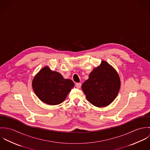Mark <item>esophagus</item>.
<instances>
[{"instance_id":"obj_1","label":"esophagus","mask_w":150,"mask_h":150,"mask_svg":"<svg viewBox=\"0 0 150 150\" xmlns=\"http://www.w3.org/2000/svg\"><path fill=\"white\" fill-rule=\"evenodd\" d=\"M76 86L77 88H80L81 87V83H76Z\"/></svg>"}]
</instances>
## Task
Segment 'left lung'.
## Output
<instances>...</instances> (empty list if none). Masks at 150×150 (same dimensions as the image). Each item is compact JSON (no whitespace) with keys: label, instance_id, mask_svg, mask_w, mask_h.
I'll use <instances>...</instances> for the list:
<instances>
[{"label":"left lung","instance_id":"left-lung-1","mask_svg":"<svg viewBox=\"0 0 150 150\" xmlns=\"http://www.w3.org/2000/svg\"><path fill=\"white\" fill-rule=\"evenodd\" d=\"M121 86L117 71L106 61L93 69L81 88L87 100L95 106L105 107L117 97Z\"/></svg>","mask_w":150,"mask_h":150}]
</instances>
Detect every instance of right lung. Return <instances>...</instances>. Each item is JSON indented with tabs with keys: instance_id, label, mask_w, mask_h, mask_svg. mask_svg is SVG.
<instances>
[{
	"instance_id": "add662e5",
	"label": "right lung",
	"mask_w": 150,
	"mask_h": 150,
	"mask_svg": "<svg viewBox=\"0 0 150 150\" xmlns=\"http://www.w3.org/2000/svg\"><path fill=\"white\" fill-rule=\"evenodd\" d=\"M74 84L70 79H64L58 72L45 66L35 76L32 88L36 96L44 103L57 105L62 103Z\"/></svg>"
}]
</instances>
